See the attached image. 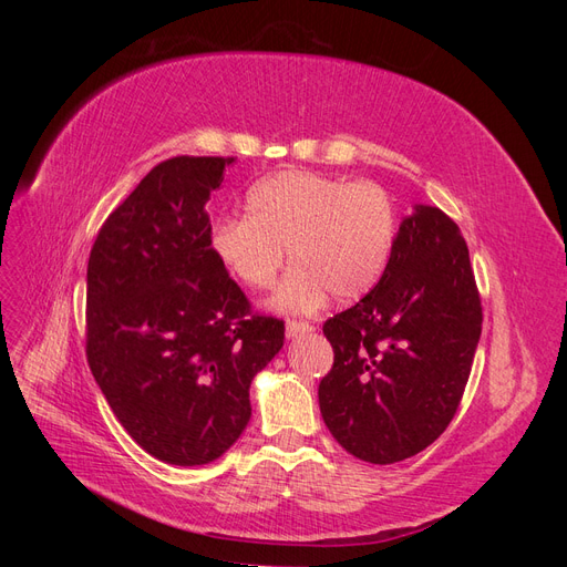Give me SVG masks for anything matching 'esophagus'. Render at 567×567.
<instances>
[{"mask_svg":"<svg viewBox=\"0 0 567 567\" xmlns=\"http://www.w3.org/2000/svg\"><path fill=\"white\" fill-rule=\"evenodd\" d=\"M312 331H315V326L302 321V319H288V323H286V336L288 338H298V336L312 333Z\"/></svg>","mask_w":567,"mask_h":567,"instance_id":"1","label":"esophagus"}]
</instances>
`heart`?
Segmentation results:
<instances>
[{
  "label": "heart",
  "mask_w": 567,
  "mask_h": 567,
  "mask_svg": "<svg viewBox=\"0 0 567 567\" xmlns=\"http://www.w3.org/2000/svg\"><path fill=\"white\" fill-rule=\"evenodd\" d=\"M248 217L213 229V250L234 279L267 290L286 265H298L279 288L281 310H312L326 293L338 302L379 286L398 244L400 217L388 188L307 169H288L255 184Z\"/></svg>",
  "instance_id": "1"
}]
</instances>
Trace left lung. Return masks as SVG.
I'll use <instances>...</instances> for the list:
<instances>
[{
  "label": "left lung",
  "mask_w": 567,
  "mask_h": 567,
  "mask_svg": "<svg viewBox=\"0 0 567 567\" xmlns=\"http://www.w3.org/2000/svg\"><path fill=\"white\" fill-rule=\"evenodd\" d=\"M480 331L468 246L447 215L419 205L379 286L323 323L333 367L319 406L340 447L385 466L433 444L461 404Z\"/></svg>",
  "instance_id": "8db88e82"
}]
</instances>
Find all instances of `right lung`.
Listing matches in <instances>:
<instances>
[{
  "mask_svg": "<svg viewBox=\"0 0 567 567\" xmlns=\"http://www.w3.org/2000/svg\"><path fill=\"white\" fill-rule=\"evenodd\" d=\"M236 158L158 163L101 225L87 262V362L144 452L173 466L225 454L250 381L284 348L213 250L205 203Z\"/></svg>",
  "mask_w": 567,
  "mask_h": 567,
  "instance_id": "right-lung-1",
  "label": "right lung"
}]
</instances>
